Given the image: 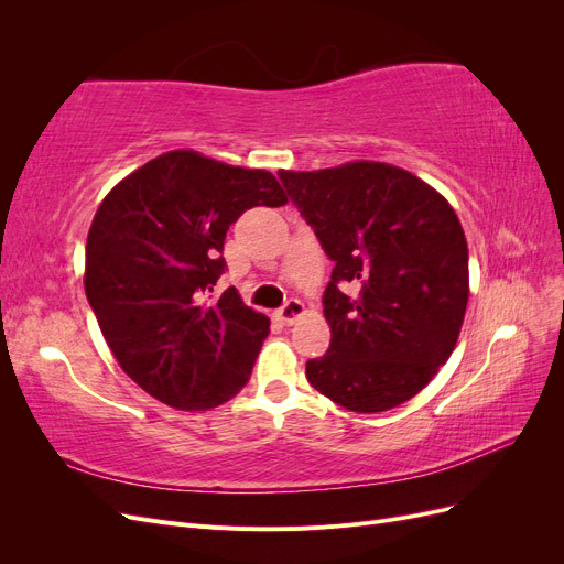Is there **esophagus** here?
<instances>
[{
  "instance_id": "esophagus-1",
  "label": "esophagus",
  "mask_w": 564,
  "mask_h": 564,
  "mask_svg": "<svg viewBox=\"0 0 564 564\" xmlns=\"http://www.w3.org/2000/svg\"><path fill=\"white\" fill-rule=\"evenodd\" d=\"M303 315V303L299 299H286L282 308L278 311V317L284 322V324H292L296 317Z\"/></svg>"
}]
</instances>
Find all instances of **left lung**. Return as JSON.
<instances>
[{"label":"left lung","mask_w":564,"mask_h":564,"mask_svg":"<svg viewBox=\"0 0 564 564\" xmlns=\"http://www.w3.org/2000/svg\"><path fill=\"white\" fill-rule=\"evenodd\" d=\"M278 176L334 261L322 296L332 344L305 377L360 414L414 398L449 360L468 303V245L449 202L383 162Z\"/></svg>","instance_id":"obj_1"}]
</instances>
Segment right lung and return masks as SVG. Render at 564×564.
<instances>
[{
	"label": "right lung",
	"mask_w": 564,
	"mask_h": 564,
	"mask_svg": "<svg viewBox=\"0 0 564 564\" xmlns=\"http://www.w3.org/2000/svg\"><path fill=\"white\" fill-rule=\"evenodd\" d=\"M286 195L263 169L174 150L135 169L100 202L87 237L84 289L119 367L176 409L228 402L249 381L270 319L226 272L228 228Z\"/></svg>",
	"instance_id": "1"
}]
</instances>
